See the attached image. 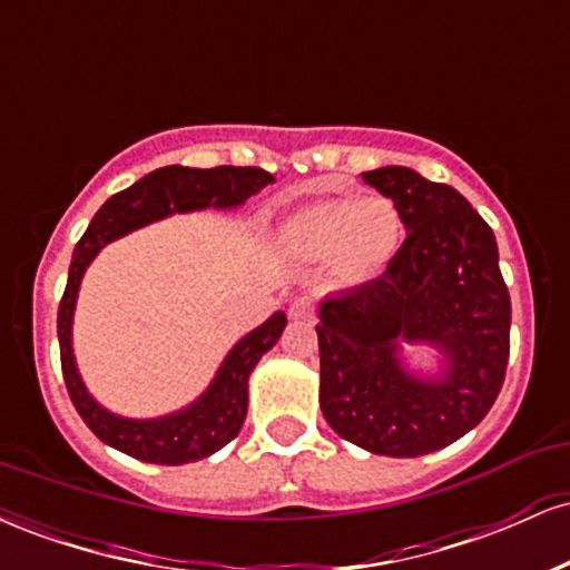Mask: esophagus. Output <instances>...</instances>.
Segmentation results:
<instances>
[{
	"mask_svg": "<svg viewBox=\"0 0 570 570\" xmlns=\"http://www.w3.org/2000/svg\"><path fill=\"white\" fill-rule=\"evenodd\" d=\"M292 318H313V299L311 297H297L289 305Z\"/></svg>",
	"mask_w": 570,
	"mask_h": 570,
	"instance_id": "esophagus-1",
	"label": "esophagus"
}]
</instances>
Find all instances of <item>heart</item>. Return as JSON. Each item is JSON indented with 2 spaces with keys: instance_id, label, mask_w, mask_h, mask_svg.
Wrapping results in <instances>:
<instances>
[{
  "instance_id": "1",
  "label": "heart",
  "mask_w": 570,
  "mask_h": 570,
  "mask_svg": "<svg viewBox=\"0 0 570 570\" xmlns=\"http://www.w3.org/2000/svg\"><path fill=\"white\" fill-rule=\"evenodd\" d=\"M284 233L299 257H332L343 284H364L394 259L404 225L389 198H332L299 208Z\"/></svg>"
}]
</instances>
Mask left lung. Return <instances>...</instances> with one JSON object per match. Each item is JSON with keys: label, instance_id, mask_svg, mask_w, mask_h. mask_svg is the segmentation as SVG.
<instances>
[{"label": "left lung", "instance_id": "1", "mask_svg": "<svg viewBox=\"0 0 570 570\" xmlns=\"http://www.w3.org/2000/svg\"><path fill=\"white\" fill-rule=\"evenodd\" d=\"M362 179L394 200L407 238L381 278L318 303V402L343 440L417 458L461 440L493 407L512 303L495 235L458 189L404 166ZM404 344L436 350L438 370L412 371Z\"/></svg>", "mask_w": 570, "mask_h": 570}]
</instances>
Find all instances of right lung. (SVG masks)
Returning a JSON list of instances; mask_svg holds the SVG:
<instances>
[{"label":"right lung","mask_w":570,"mask_h":570,"mask_svg":"<svg viewBox=\"0 0 570 570\" xmlns=\"http://www.w3.org/2000/svg\"><path fill=\"white\" fill-rule=\"evenodd\" d=\"M273 181H276L273 174L252 166H166L112 195L90 219L88 230L71 254L67 292L58 305V345H61V370L71 402L80 412L85 426L104 444L136 458V461L181 466V463L214 455L227 442H233L246 421L248 375L257 367L259 358L278 343L286 326V313L276 311L265 324L240 337L222 358L208 389L187 407L158 417H126L98 404L94 394L85 389L80 370H77L75 348H71V324H75L77 294H80L85 271L104 246L122 235L174 217V214L203 212V208L230 212V208L244 206L252 195H257Z\"/></svg>","instance_id":"1"}]
</instances>
